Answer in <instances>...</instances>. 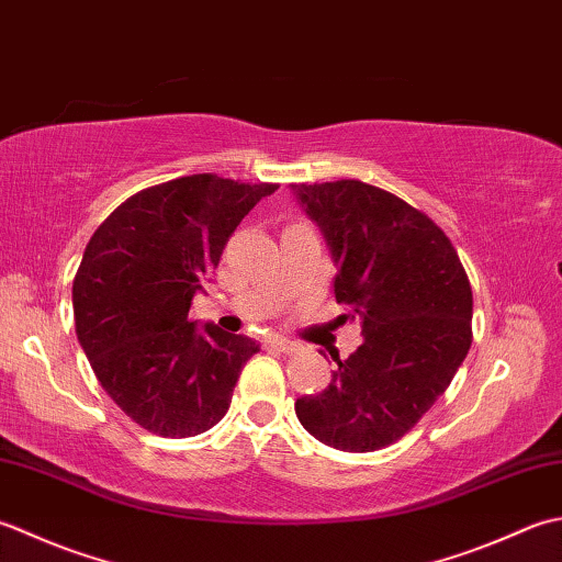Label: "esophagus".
<instances>
[{
    "mask_svg": "<svg viewBox=\"0 0 562 562\" xmlns=\"http://www.w3.org/2000/svg\"><path fill=\"white\" fill-rule=\"evenodd\" d=\"M269 347H273L277 351H283V353H297V351L303 349L301 345H295V341L283 339V337H273V339L269 341Z\"/></svg>",
    "mask_w": 562,
    "mask_h": 562,
    "instance_id": "esophagus-1",
    "label": "esophagus"
}]
</instances>
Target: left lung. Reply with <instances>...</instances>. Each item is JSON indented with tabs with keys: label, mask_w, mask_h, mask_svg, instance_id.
<instances>
[{
	"label": "left lung",
	"mask_w": 562,
	"mask_h": 562,
	"mask_svg": "<svg viewBox=\"0 0 562 562\" xmlns=\"http://www.w3.org/2000/svg\"><path fill=\"white\" fill-rule=\"evenodd\" d=\"M337 265L335 297L361 319V347L295 415L339 451L403 439L451 385L473 341V291L451 239L415 205L359 179L293 184Z\"/></svg>",
	"instance_id": "left-lung-1"
}]
</instances>
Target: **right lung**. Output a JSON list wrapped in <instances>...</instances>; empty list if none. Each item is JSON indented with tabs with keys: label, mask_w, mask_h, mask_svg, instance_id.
Masks as SVG:
<instances>
[{
	"label": "right lung",
	"mask_w": 562,
	"mask_h": 562,
	"mask_svg": "<svg viewBox=\"0 0 562 562\" xmlns=\"http://www.w3.org/2000/svg\"><path fill=\"white\" fill-rule=\"evenodd\" d=\"M277 189L179 177L133 193L89 239L72 281L77 339L106 395L157 437L215 427L259 351L211 323L196 329L189 307L239 221Z\"/></svg>",
	"instance_id": "obj_1"
}]
</instances>
